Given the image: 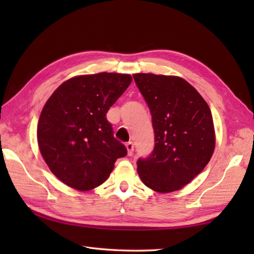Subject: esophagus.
Here are the masks:
<instances>
[{"label":"esophagus","mask_w":254,"mask_h":254,"mask_svg":"<svg viewBox=\"0 0 254 254\" xmlns=\"http://www.w3.org/2000/svg\"><path fill=\"white\" fill-rule=\"evenodd\" d=\"M126 147L127 149V155L131 156L133 154V150H134V144L132 142H128V143H127Z\"/></svg>","instance_id":"1"}]
</instances>
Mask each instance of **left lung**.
<instances>
[{
    "mask_svg": "<svg viewBox=\"0 0 254 254\" xmlns=\"http://www.w3.org/2000/svg\"><path fill=\"white\" fill-rule=\"evenodd\" d=\"M152 113L155 147L137 160V172L152 190L169 193L191 182L212 158L215 132L206 101L178 76L134 74Z\"/></svg>",
    "mask_w": 254,
    "mask_h": 254,
    "instance_id": "obj_1",
    "label": "left lung"
}]
</instances>
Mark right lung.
Returning a JSON list of instances; mask_svg holds the SVG:
<instances>
[{
	"label": "right lung",
	"instance_id": "1",
	"mask_svg": "<svg viewBox=\"0 0 254 254\" xmlns=\"http://www.w3.org/2000/svg\"><path fill=\"white\" fill-rule=\"evenodd\" d=\"M131 82L128 74L82 75L59 86L46 102L38 145L52 174L66 186L88 191L102 185L116 160L127 154L106 115Z\"/></svg>",
	"mask_w": 254,
	"mask_h": 254
}]
</instances>
